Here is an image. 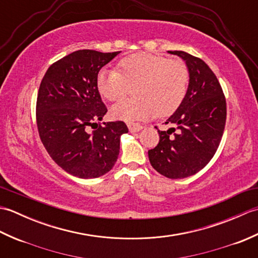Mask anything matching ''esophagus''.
<instances>
[{
    "label": "esophagus",
    "instance_id": "obj_1",
    "mask_svg": "<svg viewBox=\"0 0 258 258\" xmlns=\"http://www.w3.org/2000/svg\"><path fill=\"white\" fill-rule=\"evenodd\" d=\"M127 126L131 133H136L143 128V126H142L140 123H128Z\"/></svg>",
    "mask_w": 258,
    "mask_h": 258
}]
</instances>
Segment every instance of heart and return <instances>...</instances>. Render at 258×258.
I'll list each match as a JSON object with an SVG mask.
<instances>
[{"mask_svg": "<svg viewBox=\"0 0 258 258\" xmlns=\"http://www.w3.org/2000/svg\"><path fill=\"white\" fill-rule=\"evenodd\" d=\"M189 72L183 61L141 52L120 59L117 70H102L96 86L107 101L123 98L134 87L136 97L120 101L112 107L113 117L133 122L166 117L182 105L188 91Z\"/></svg>", "mask_w": 258, "mask_h": 258, "instance_id": "b5f03b06", "label": "heart"}]
</instances>
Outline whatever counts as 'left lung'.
<instances>
[{
    "mask_svg": "<svg viewBox=\"0 0 258 258\" xmlns=\"http://www.w3.org/2000/svg\"><path fill=\"white\" fill-rule=\"evenodd\" d=\"M182 57L189 72L188 91L182 105L160 131V142L149 151L153 168L177 179L200 172L221 143L226 123V100L216 75L201 59L183 51H168Z\"/></svg>",
    "mask_w": 258,
    "mask_h": 258,
    "instance_id": "left-lung-1",
    "label": "left lung"
}]
</instances>
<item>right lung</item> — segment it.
Listing matches in <instances>:
<instances>
[{
  "instance_id": "right-lung-1",
  "label": "right lung",
  "mask_w": 258,
  "mask_h": 258,
  "mask_svg": "<svg viewBox=\"0 0 258 258\" xmlns=\"http://www.w3.org/2000/svg\"><path fill=\"white\" fill-rule=\"evenodd\" d=\"M119 52L79 50L47 69L37 93L38 135L52 160L80 178L106 174L117 161L122 120L97 123L106 114L96 86L100 70Z\"/></svg>"
}]
</instances>
